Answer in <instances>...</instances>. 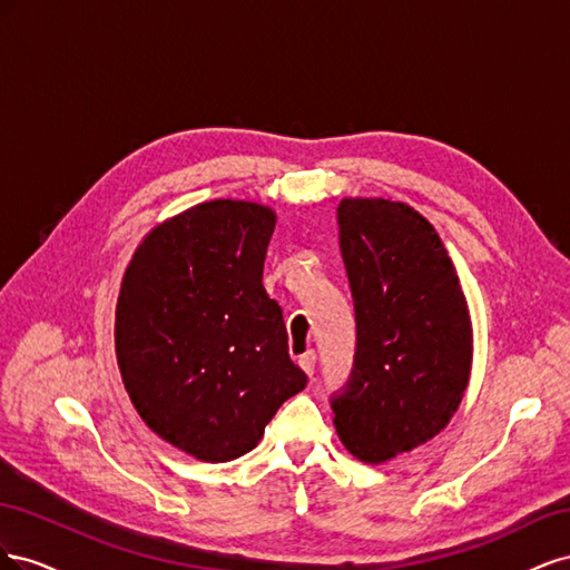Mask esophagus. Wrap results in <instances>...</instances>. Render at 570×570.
Returning a JSON list of instances; mask_svg holds the SVG:
<instances>
[{"instance_id":"obj_1","label":"esophagus","mask_w":570,"mask_h":570,"mask_svg":"<svg viewBox=\"0 0 570 570\" xmlns=\"http://www.w3.org/2000/svg\"><path fill=\"white\" fill-rule=\"evenodd\" d=\"M299 366H302V371L306 375H314V371H316V352L308 350L306 354H302L299 356Z\"/></svg>"}]
</instances>
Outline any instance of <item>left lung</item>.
I'll list each match as a JSON object with an SVG mask.
<instances>
[{"label":"left lung","instance_id":"obj_1","mask_svg":"<svg viewBox=\"0 0 570 570\" xmlns=\"http://www.w3.org/2000/svg\"><path fill=\"white\" fill-rule=\"evenodd\" d=\"M337 226L356 356L333 423L352 456L383 463L452 421L471 377L473 325L450 254L413 206L344 197Z\"/></svg>","mask_w":570,"mask_h":570}]
</instances>
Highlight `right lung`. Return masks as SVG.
I'll return each mask as SVG.
<instances>
[{"instance_id":"right-lung-1","label":"right lung","mask_w":570,"mask_h":570,"mask_svg":"<svg viewBox=\"0 0 570 570\" xmlns=\"http://www.w3.org/2000/svg\"><path fill=\"white\" fill-rule=\"evenodd\" d=\"M271 206L214 199L151 228L120 281L116 358L140 419L168 444L223 463L252 452L306 387L283 308L262 283Z\"/></svg>"}]
</instances>
